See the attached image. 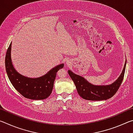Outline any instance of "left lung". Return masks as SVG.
<instances>
[{
	"instance_id": "8db88e82",
	"label": "left lung",
	"mask_w": 133,
	"mask_h": 133,
	"mask_svg": "<svg viewBox=\"0 0 133 133\" xmlns=\"http://www.w3.org/2000/svg\"><path fill=\"white\" fill-rule=\"evenodd\" d=\"M126 61L122 73L112 84L105 85H96L90 83L84 77L68 70L69 75L75 83L78 94L87 100L100 101L112 97L117 91L123 80L125 69Z\"/></svg>"
}]
</instances>
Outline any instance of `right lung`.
I'll return each mask as SVG.
<instances>
[{
    "label": "right lung",
    "instance_id": "add662e5",
    "mask_svg": "<svg viewBox=\"0 0 133 133\" xmlns=\"http://www.w3.org/2000/svg\"><path fill=\"white\" fill-rule=\"evenodd\" d=\"M12 43L8 49L5 57L6 70L11 83L16 90L25 98L31 100H44L53 90L56 73L63 68L64 64L53 67L46 75L37 78H29L19 74L13 67L11 59Z\"/></svg>",
    "mask_w": 133,
    "mask_h": 133
}]
</instances>
